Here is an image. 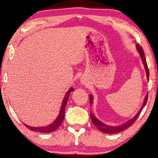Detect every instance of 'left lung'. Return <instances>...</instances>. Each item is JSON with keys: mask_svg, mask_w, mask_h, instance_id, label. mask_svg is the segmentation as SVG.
Returning a JSON list of instances; mask_svg holds the SVG:
<instances>
[{"mask_svg": "<svg viewBox=\"0 0 158 158\" xmlns=\"http://www.w3.org/2000/svg\"><path fill=\"white\" fill-rule=\"evenodd\" d=\"M136 47H137V50H138V52H139L140 57H141L142 61V62H143L144 68H145L147 78H148V80H149V75H150V73H149V70H148V64H147L145 57H144V52H143V50H142V47H140L139 44L136 45ZM89 98H90V105H91L92 103H93V96H92V95H90ZM148 94H147L145 98H144L143 104H142L141 109H139V111H138V113L136 114V115L134 116L132 118H130V119H129V121H127V122L124 123L123 124L118 125V126H109V125L106 124H104V123L101 122V121H99L98 118H97L96 116H95L94 114H93L91 112H90V118H91L93 124H94L95 126H96L97 128H98V130H100L101 131H102V132H103V133L114 134V133L120 132V131H122L123 130H124V129L129 128V127H131V125H132L135 122V121L137 119L138 117H139V116L140 113H141L142 109H143V108L144 107V106L146 105L147 101H148Z\"/></svg>", "mask_w": 158, "mask_h": 158, "instance_id": "8db88e82", "label": "left lung"}]
</instances>
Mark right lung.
<instances>
[{
    "label": "right lung",
    "mask_w": 158,
    "mask_h": 158,
    "mask_svg": "<svg viewBox=\"0 0 158 158\" xmlns=\"http://www.w3.org/2000/svg\"><path fill=\"white\" fill-rule=\"evenodd\" d=\"M74 89L73 88H70V89L68 90V92L66 93L65 96H64L63 101H62V105H61V109H60L59 115L57 116V117L56 118V119L52 123V124L47 125L46 127H34L31 126H28V125H24L27 127L28 129L33 131H36V132H40V133H50L52 131H55L60 125L62 124V122H63L64 118V110H65V106L68 102V98L70 96V94L72 91H73Z\"/></svg>",
    "instance_id": "add662e5"
}]
</instances>
